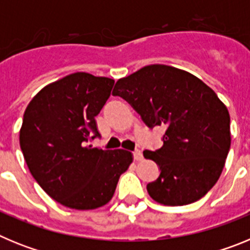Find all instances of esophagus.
Masks as SVG:
<instances>
[{
  "instance_id": "1",
  "label": "esophagus",
  "mask_w": 250,
  "mask_h": 250,
  "mask_svg": "<svg viewBox=\"0 0 250 250\" xmlns=\"http://www.w3.org/2000/svg\"><path fill=\"white\" fill-rule=\"evenodd\" d=\"M132 155H134V159L135 160H141L143 159V152L140 150H135V151L132 152Z\"/></svg>"
}]
</instances>
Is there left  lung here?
<instances>
[{"label":"left lung","instance_id":"left-lung-1","mask_svg":"<svg viewBox=\"0 0 250 250\" xmlns=\"http://www.w3.org/2000/svg\"><path fill=\"white\" fill-rule=\"evenodd\" d=\"M112 95L125 99L150 129L165 127L163 146L144 151L160 167L146 187L152 199L178 207L210 190L230 149V116L209 86L190 72L158 63L118 80Z\"/></svg>","mask_w":250,"mask_h":250}]
</instances>
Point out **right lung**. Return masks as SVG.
Listing matches in <instances>:
<instances>
[{"label":"right lung","mask_w":250,"mask_h":250,"mask_svg":"<svg viewBox=\"0 0 250 250\" xmlns=\"http://www.w3.org/2000/svg\"><path fill=\"white\" fill-rule=\"evenodd\" d=\"M114 83L87 72L67 75L37 92L23 114L20 146L30 173L52 199L71 209L107 204L132 163L126 150L86 146L100 135L95 116Z\"/></svg>","instance_id":"obj_1"}]
</instances>
